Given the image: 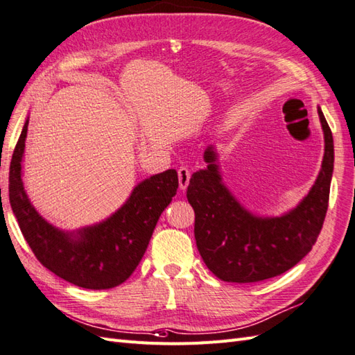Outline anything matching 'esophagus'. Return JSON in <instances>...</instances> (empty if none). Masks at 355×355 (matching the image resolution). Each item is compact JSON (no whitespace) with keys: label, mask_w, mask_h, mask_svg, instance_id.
<instances>
[{"label":"esophagus","mask_w":355,"mask_h":355,"mask_svg":"<svg viewBox=\"0 0 355 355\" xmlns=\"http://www.w3.org/2000/svg\"><path fill=\"white\" fill-rule=\"evenodd\" d=\"M178 181H180V189L184 191V189L189 186V181H191V171H189L186 166H181L178 169Z\"/></svg>","instance_id":"obj_1"}]
</instances>
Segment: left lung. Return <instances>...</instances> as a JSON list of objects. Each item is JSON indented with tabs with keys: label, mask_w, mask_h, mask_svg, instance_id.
<instances>
[{
	"label": "left lung",
	"mask_w": 355,
	"mask_h": 355,
	"mask_svg": "<svg viewBox=\"0 0 355 355\" xmlns=\"http://www.w3.org/2000/svg\"><path fill=\"white\" fill-rule=\"evenodd\" d=\"M322 123L325 153L322 169L309 195L293 210L278 218H260L243 209L222 183L218 154L204 153L207 168L195 172L187 200L195 210L198 251L213 274L228 283H257L282 275L311 251L322 230L334 166L333 135Z\"/></svg>",
	"instance_id": "obj_1"
}]
</instances>
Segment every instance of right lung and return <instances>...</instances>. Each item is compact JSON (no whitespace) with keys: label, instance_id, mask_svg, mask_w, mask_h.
Masks as SVG:
<instances>
[{"label":"right lung","instance_id":"1","mask_svg":"<svg viewBox=\"0 0 355 355\" xmlns=\"http://www.w3.org/2000/svg\"><path fill=\"white\" fill-rule=\"evenodd\" d=\"M27 127L28 121L12 155L9 196L33 254L53 274L78 287L101 291L122 284L142 260L160 215L177 193V171L168 169L144 180L109 219L77 233H64L39 215L24 191L21 162Z\"/></svg>","mask_w":355,"mask_h":355}]
</instances>
